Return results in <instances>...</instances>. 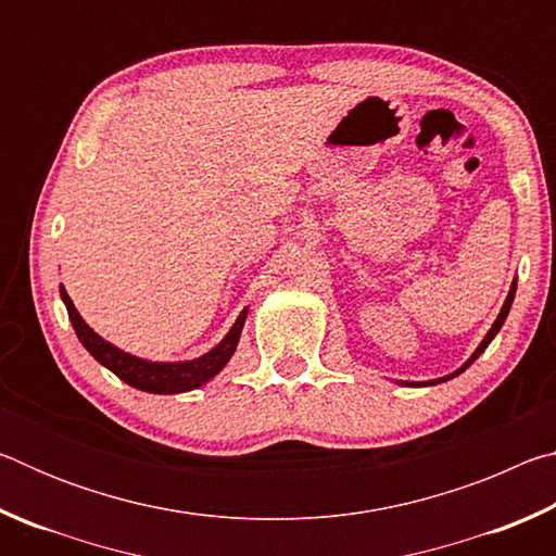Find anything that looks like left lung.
<instances>
[{"instance_id": "1", "label": "left lung", "mask_w": 556, "mask_h": 556, "mask_svg": "<svg viewBox=\"0 0 556 556\" xmlns=\"http://www.w3.org/2000/svg\"><path fill=\"white\" fill-rule=\"evenodd\" d=\"M515 289H517V281H513V287H510V294H507V299H505V304H503V308H501V314H497V318H495V324H493V328H491V331H488V336L483 338V343L476 348V353L468 357V363L464 365V368H458V370H456L454 375H448V378H441V380H431V382H402V384H437V382H444V380H451V378H456V375H460V372H464V370L468 368V365H470V363H473V361H476V357H478V355H481V353L485 351V348H488V343H491V341H493V338H495V333H497V331H501V326L505 324V318H507V312H510V306H513V299H515Z\"/></svg>"}]
</instances>
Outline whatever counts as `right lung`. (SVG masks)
Returning <instances> with one entry per match:
<instances>
[{
	"mask_svg": "<svg viewBox=\"0 0 556 556\" xmlns=\"http://www.w3.org/2000/svg\"><path fill=\"white\" fill-rule=\"evenodd\" d=\"M61 296L65 301V308H68V316H71L75 333H78L80 343L88 348V353L96 357L98 363L105 365L108 370L115 372L119 380L131 384V388L154 392V394L188 392V390L201 388L203 382L215 378V375L225 368V363L232 357L235 348H238L240 331L244 326V318H248V308H242V314L238 316V321H235L228 336H225L211 353L195 357V361L149 363V361H142V357H135L125 351H119V348L108 343L105 338H100L96 331H92V328L80 318L78 308L73 306V301L68 294H65L63 287H61Z\"/></svg>",
	"mask_w": 556,
	"mask_h": 556,
	"instance_id": "obj_1",
	"label": "right lung"
}]
</instances>
